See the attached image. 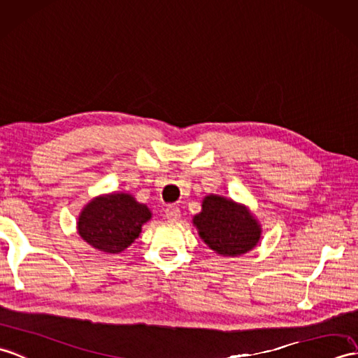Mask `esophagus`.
<instances>
[{
	"mask_svg": "<svg viewBox=\"0 0 358 358\" xmlns=\"http://www.w3.org/2000/svg\"><path fill=\"white\" fill-rule=\"evenodd\" d=\"M166 218L169 221H177L180 218V209L177 206H169L168 209H166Z\"/></svg>",
	"mask_w": 358,
	"mask_h": 358,
	"instance_id": "obj_1",
	"label": "esophagus"
}]
</instances>
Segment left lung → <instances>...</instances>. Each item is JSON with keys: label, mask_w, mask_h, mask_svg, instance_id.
I'll use <instances>...</instances> for the list:
<instances>
[{"label": "left lung", "mask_w": 358, "mask_h": 358, "mask_svg": "<svg viewBox=\"0 0 358 358\" xmlns=\"http://www.w3.org/2000/svg\"><path fill=\"white\" fill-rule=\"evenodd\" d=\"M204 244L220 256L236 257L259 244L262 227L247 206L231 198L209 194L203 198L201 212L192 218Z\"/></svg>", "instance_id": "1"}]
</instances>
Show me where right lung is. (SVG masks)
<instances>
[{
    "label": "right lung",
    "mask_w": 358,
    "mask_h": 358,
    "mask_svg": "<svg viewBox=\"0 0 358 358\" xmlns=\"http://www.w3.org/2000/svg\"><path fill=\"white\" fill-rule=\"evenodd\" d=\"M152 218L146 204L134 195L111 192L99 195L85 204L76 222L79 236L96 250L119 255L134 243L141 227Z\"/></svg>",
    "instance_id": "1"
}]
</instances>
